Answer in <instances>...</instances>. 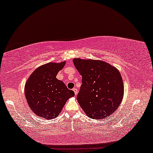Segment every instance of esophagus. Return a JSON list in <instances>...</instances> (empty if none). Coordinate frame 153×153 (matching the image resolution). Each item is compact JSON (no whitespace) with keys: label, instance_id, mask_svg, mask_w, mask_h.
<instances>
[{"label":"esophagus","instance_id":"34e87169","mask_svg":"<svg viewBox=\"0 0 153 153\" xmlns=\"http://www.w3.org/2000/svg\"><path fill=\"white\" fill-rule=\"evenodd\" d=\"M73 91H74V94H75V95H76L77 94H78V90H77L76 88H73Z\"/></svg>","mask_w":153,"mask_h":153}]
</instances>
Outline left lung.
I'll list each match as a JSON object with an SVG mask.
<instances>
[{
  "mask_svg": "<svg viewBox=\"0 0 153 153\" xmlns=\"http://www.w3.org/2000/svg\"><path fill=\"white\" fill-rule=\"evenodd\" d=\"M74 65L82 76L77 101L89 117L103 119L119 107L124 84L119 70L100 60L75 58Z\"/></svg>",
  "mask_w": 153,
  "mask_h": 153,
  "instance_id": "1",
  "label": "left lung"
}]
</instances>
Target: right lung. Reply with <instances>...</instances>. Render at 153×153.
Instances as JSON below:
<instances>
[{
    "label": "right lung",
    "instance_id": "right-lung-1",
    "mask_svg": "<svg viewBox=\"0 0 153 153\" xmlns=\"http://www.w3.org/2000/svg\"><path fill=\"white\" fill-rule=\"evenodd\" d=\"M65 62H50L36 68L28 78L25 94L30 109L44 119L57 117L66 101L74 96L63 81L56 76Z\"/></svg>",
    "mask_w": 153,
    "mask_h": 153
}]
</instances>
